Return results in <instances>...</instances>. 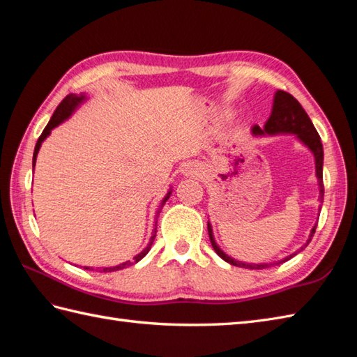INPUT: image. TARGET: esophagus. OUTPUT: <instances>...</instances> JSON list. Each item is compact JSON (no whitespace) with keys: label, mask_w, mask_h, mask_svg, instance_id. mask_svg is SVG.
Returning <instances> with one entry per match:
<instances>
[{"label":"esophagus","mask_w":357,"mask_h":357,"mask_svg":"<svg viewBox=\"0 0 357 357\" xmlns=\"http://www.w3.org/2000/svg\"><path fill=\"white\" fill-rule=\"evenodd\" d=\"M183 173L185 176H193V174H198V165H195L192 162H187L183 169Z\"/></svg>","instance_id":"1"}]
</instances>
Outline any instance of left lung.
Returning <instances> with one entry per match:
<instances>
[{"instance_id": "obj_1", "label": "left lung", "mask_w": 357, "mask_h": 357, "mask_svg": "<svg viewBox=\"0 0 357 357\" xmlns=\"http://www.w3.org/2000/svg\"><path fill=\"white\" fill-rule=\"evenodd\" d=\"M252 133L255 136H275V135H294L304 146L312 151L314 156V164H316V178H317V185H319V201L324 202V181H322V167H324V147L321 142V136L319 133L316 132V128L312 123V119L308 118L307 112L302 109V105L299 104V101L293 98L290 93L284 92V90H278L275 93V100H273V109H271V115L265 123L264 128H261L259 126H255L252 128ZM321 210V207H319ZM316 225L310 231L308 241H312L313 234L316 231ZM207 229H208V236H210V242L211 247L215 248V252L219 257H222L225 262H229L231 265H236V267H242V268H250V270H261V268H268L271 265H278L290 261L293 256L298 255L302 248L307 247V244L304 247H301V250L294 252L293 255L284 257L278 262H267V264H248V262H242L234 259V257L229 256L225 252H222L219 245L216 244L215 236H213V229H211V224L207 222Z\"/></svg>"}]
</instances>
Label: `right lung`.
Wrapping results in <instances>:
<instances>
[{"mask_svg": "<svg viewBox=\"0 0 357 357\" xmlns=\"http://www.w3.org/2000/svg\"><path fill=\"white\" fill-rule=\"evenodd\" d=\"M87 100V96L84 95V93H81V95H75V93H70V95H67L64 100L61 101V104L58 105L56 107V110H55V113H53L52 115V118H50V121H49V124L45 126V128L43 130V133H41V136L40 138H38V141H36V146H35V151H33V167H35V162H36V156H38V151H40V147H41V144H43V141L47 138V136L50 135V132L53 130V128L55 127H58L59 124L61 123H64V121L67 119V118H70L72 116V113L77 110L79 105L84 102ZM170 195H172V190L167 193V196L165 198L162 199V202H161V208H162V206L165 204V201L170 198ZM155 236H156V222H155V229H153V233H151V238H150V242L147 244V247L142 250L141 253H138L136 255L135 257H133V261H126V262H123V264H119V265H115V267H104V268H98L100 270L101 273H107V271H116V270H123V268H126V267H128V265H132L133 262H139L144 256H146L149 252H150V248H151V244H153V241H155ZM86 270H93L92 267H84Z\"/></svg>", "mask_w": 357, "mask_h": 357, "instance_id": "obj_1", "label": "right lung"}]
</instances>
